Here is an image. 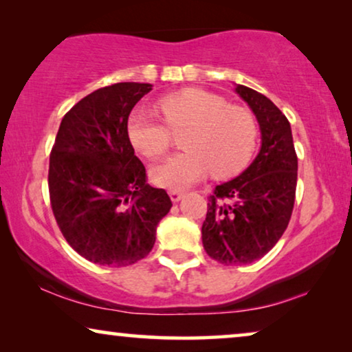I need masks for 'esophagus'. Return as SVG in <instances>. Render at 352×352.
I'll return each instance as SVG.
<instances>
[{
  "label": "esophagus",
  "mask_w": 352,
  "mask_h": 352,
  "mask_svg": "<svg viewBox=\"0 0 352 352\" xmlns=\"http://www.w3.org/2000/svg\"><path fill=\"white\" fill-rule=\"evenodd\" d=\"M186 194L182 190H170V197L173 201H179Z\"/></svg>",
  "instance_id": "1"
}]
</instances>
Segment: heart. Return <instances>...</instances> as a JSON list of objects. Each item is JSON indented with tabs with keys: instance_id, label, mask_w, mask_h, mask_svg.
Wrapping results in <instances>:
<instances>
[{
	"instance_id": "b5f03b06",
	"label": "heart",
	"mask_w": 352,
	"mask_h": 352,
	"mask_svg": "<svg viewBox=\"0 0 352 352\" xmlns=\"http://www.w3.org/2000/svg\"><path fill=\"white\" fill-rule=\"evenodd\" d=\"M160 110L168 123L146 110H133L128 118V138L147 158L166 153L173 131H186L182 147L152 170V181L165 189H184L208 173L230 177L245 170L258 141L256 120L250 110L229 105L218 94L187 88L160 99Z\"/></svg>"
}]
</instances>
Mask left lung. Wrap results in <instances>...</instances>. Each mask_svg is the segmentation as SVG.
<instances>
[{"label": "left lung", "mask_w": 352, "mask_h": 352, "mask_svg": "<svg viewBox=\"0 0 352 352\" xmlns=\"http://www.w3.org/2000/svg\"><path fill=\"white\" fill-rule=\"evenodd\" d=\"M240 98L256 115L261 151L235 179L216 186L208 197L201 242L224 266L250 264L278 242L295 205L298 157L290 122L266 96L237 85Z\"/></svg>", "instance_id": "obj_1"}]
</instances>
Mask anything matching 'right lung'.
<instances>
[{
    "instance_id": "right-lung-1",
    "label": "right lung",
    "mask_w": 352,
    "mask_h": 352,
    "mask_svg": "<svg viewBox=\"0 0 352 352\" xmlns=\"http://www.w3.org/2000/svg\"><path fill=\"white\" fill-rule=\"evenodd\" d=\"M151 89L115 83L88 94L64 115L50 155L56 223L76 253L100 266L146 258L173 206L165 189L147 184L128 138L129 113Z\"/></svg>"
}]
</instances>
